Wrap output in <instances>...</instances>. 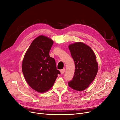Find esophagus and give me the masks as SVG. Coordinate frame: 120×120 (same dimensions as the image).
I'll return each mask as SVG.
<instances>
[{
  "mask_svg": "<svg viewBox=\"0 0 120 120\" xmlns=\"http://www.w3.org/2000/svg\"><path fill=\"white\" fill-rule=\"evenodd\" d=\"M65 68H63V70H62L60 71V72H61V74H64V73L65 72Z\"/></svg>",
  "mask_w": 120,
  "mask_h": 120,
  "instance_id": "esophagus-1",
  "label": "esophagus"
}]
</instances>
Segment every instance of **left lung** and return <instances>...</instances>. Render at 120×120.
Returning a JSON list of instances; mask_svg holds the SVG:
<instances>
[{"mask_svg": "<svg viewBox=\"0 0 120 120\" xmlns=\"http://www.w3.org/2000/svg\"><path fill=\"white\" fill-rule=\"evenodd\" d=\"M68 48L75 63L74 76L68 82V86L75 90H84L97 75L98 63L96 55L90 47L82 42L71 44Z\"/></svg>", "mask_w": 120, "mask_h": 120, "instance_id": "1", "label": "left lung"}]
</instances>
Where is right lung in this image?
Returning <instances> with one entry per match:
<instances>
[{
  "label": "right lung",
  "mask_w": 120,
  "mask_h": 120,
  "mask_svg": "<svg viewBox=\"0 0 120 120\" xmlns=\"http://www.w3.org/2000/svg\"><path fill=\"white\" fill-rule=\"evenodd\" d=\"M53 41L40 35L31 43L25 54L22 69L27 83L36 91L43 93L51 88L60 74L49 51Z\"/></svg>",
  "instance_id": "obj_1"
}]
</instances>
